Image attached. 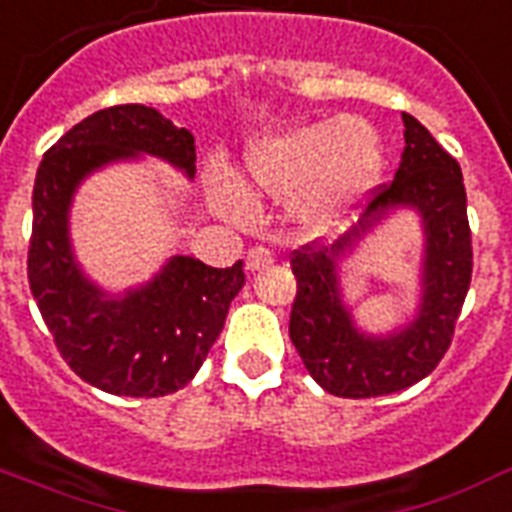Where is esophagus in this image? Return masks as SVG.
Instances as JSON below:
<instances>
[{
	"mask_svg": "<svg viewBox=\"0 0 512 512\" xmlns=\"http://www.w3.org/2000/svg\"><path fill=\"white\" fill-rule=\"evenodd\" d=\"M268 265H273V252L265 247H255V249H249V255H247V270H263L268 268Z\"/></svg>",
	"mask_w": 512,
	"mask_h": 512,
	"instance_id": "obj_1",
	"label": "esophagus"
}]
</instances>
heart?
Instances as JSON below:
<instances>
[{
	"label": "heart",
	"instance_id": "obj_1",
	"mask_svg": "<svg viewBox=\"0 0 512 512\" xmlns=\"http://www.w3.org/2000/svg\"><path fill=\"white\" fill-rule=\"evenodd\" d=\"M384 149L373 126L336 118L289 128L252 144L247 170L252 184L289 202V215L305 234L321 236L350 218L352 207L376 186ZM213 202L231 218H244L249 197L231 173L213 178Z\"/></svg>",
	"mask_w": 512,
	"mask_h": 512
}]
</instances>
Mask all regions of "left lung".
Listing matches in <instances>:
<instances>
[{
	"instance_id": "obj_1",
	"label": "left lung",
	"mask_w": 512,
	"mask_h": 512,
	"mask_svg": "<svg viewBox=\"0 0 512 512\" xmlns=\"http://www.w3.org/2000/svg\"><path fill=\"white\" fill-rule=\"evenodd\" d=\"M405 123V152L392 184L378 186L363 218L331 247L294 249L297 297L289 336L307 373L336 397L365 400L418 384L450 350L455 323L471 286L473 249L458 160L413 118ZM410 206L422 215L427 249L422 305L413 322L389 335H365L343 305L338 263L389 212Z\"/></svg>"
}]
</instances>
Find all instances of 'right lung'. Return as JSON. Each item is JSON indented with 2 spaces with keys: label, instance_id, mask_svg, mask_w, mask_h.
Segmentation results:
<instances>
[{
  "label": "right lung",
  "instance_id": "obj_1",
  "mask_svg": "<svg viewBox=\"0 0 512 512\" xmlns=\"http://www.w3.org/2000/svg\"><path fill=\"white\" fill-rule=\"evenodd\" d=\"M152 155L194 178V136L155 107L118 105L83 118L49 149L33 184L28 284L62 360L120 397H165L189 384L244 286L242 260L210 268L176 255L149 284L107 294L76 263L70 205L83 178Z\"/></svg>",
  "mask_w": 512,
  "mask_h": 512
}]
</instances>
